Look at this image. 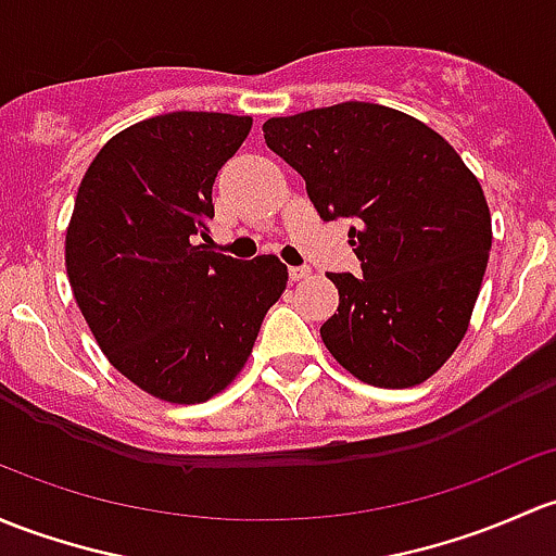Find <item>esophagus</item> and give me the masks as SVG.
Listing matches in <instances>:
<instances>
[{
  "mask_svg": "<svg viewBox=\"0 0 556 556\" xmlns=\"http://www.w3.org/2000/svg\"><path fill=\"white\" fill-rule=\"evenodd\" d=\"M290 279H293V282H301V279H306L308 274H312V268L308 266H290Z\"/></svg>",
  "mask_w": 556,
  "mask_h": 556,
  "instance_id": "obj_1",
  "label": "esophagus"
}]
</instances>
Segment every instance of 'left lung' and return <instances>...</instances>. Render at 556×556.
Here are the masks:
<instances>
[{
	"mask_svg": "<svg viewBox=\"0 0 556 556\" xmlns=\"http://www.w3.org/2000/svg\"><path fill=\"white\" fill-rule=\"evenodd\" d=\"M263 138L306 180L319 218H352L362 277L327 274L341 295L319 327L359 381L407 389L434 376L469 330L493 229L482 186L424 122L346 101L274 116Z\"/></svg>",
	"mask_w": 556,
	"mask_h": 556,
	"instance_id": "8db88e82",
	"label": "left lung"
}]
</instances>
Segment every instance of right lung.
Wrapping results in <instances>:
<instances>
[{"instance_id": "add662e5", "label": "right lung", "mask_w": 556, "mask_h": 556, "mask_svg": "<svg viewBox=\"0 0 556 556\" xmlns=\"http://www.w3.org/2000/svg\"><path fill=\"white\" fill-rule=\"evenodd\" d=\"M250 127L215 111L151 116L111 138L79 184L66 231L79 312L111 365L165 402L226 389L288 285L277 255L237 261L200 244L215 175Z\"/></svg>"}]
</instances>
